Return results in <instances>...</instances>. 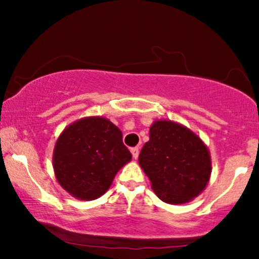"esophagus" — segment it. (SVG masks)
<instances>
[{
  "label": "esophagus",
  "instance_id": "esophagus-1",
  "mask_svg": "<svg viewBox=\"0 0 259 259\" xmlns=\"http://www.w3.org/2000/svg\"><path fill=\"white\" fill-rule=\"evenodd\" d=\"M130 152H132L134 159H136V158H138V157H139V152H140L139 147H133L132 150H130Z\"/></svg>",
  "mask_w": 259,
  "mask_h": 259
}]
</instances>
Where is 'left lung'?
I'll return each instance as SVG.
<instances>
[{"instance_id":"1","label":"left lung","mask_w":259,"mask_h":259,"mask_svg":"<svg viewBox=\"0 0 259 259\" xmlns=\"http://www.w3.org/2000/svg\"><path fill=\"white\" fill-rule=\"evenodd\" d=\"M140 167L163 202L181 204L198 196L209 181L212 163L203 141L181 124L156 120L139 156Z\"/></svg>"}]
</instances>
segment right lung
Here are the masks:
<instances>
[{"label":"right lung","instance_id":"add662e5","mask_svg":"<svg viewBox=\"0 0 259 259\" xmlns=\"http://www.w3.org/2000/svg\"><path fill=\"white\" fill-rule=\"evenodd\" d=\"M132 160L123 134L102 117L74 121L59 135L53 150V169L59 185L78 200L102 196L118 170Z\"/></svg>","mask_w":259,"mask_h":259}]
</instances>
